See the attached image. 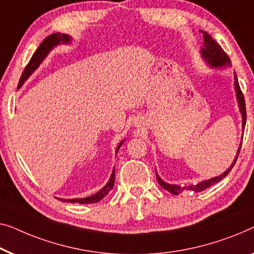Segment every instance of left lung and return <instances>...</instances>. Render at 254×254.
Returning <instances> with one entry per match:
<instances>
[{
    "label": "left lung",
    "instance_id": "1",
    "mask_svg": "<svg viewBox=\"0 0 254 254\" xmlns=\"http://www.w3.org/2000/svg\"><path fill=\"white\" fill-rule=\"evenodd\" d=\"M200 32L203 33V35H204V47L201 48V50H200L201 56H203L204 60L206 61L209 65H211V67H219L220 68V67H222V66L230 65L229 57H228V55L225 53V51H223L221 46H220L219 43L215 41V40H213V38L208 34V33L204 32V31H200ZM234 80H235L234 84H235V90H236L237 102H238V105H240V111H241V115H242V128H243V131H244V127H245V123H246L245 101H244L243 93H242V90L240 88V83H238V79H237L236 74H234ZM242 139H243V138H242ZM241 148H242V142L240 144V148H238L236 158L234 159L233 164H231V166L228 168V170L225 173H223V174L219 175V176H215V178H212L209 180H205V181L198 183V185H196V186L180 187V186H175V185H170V183L164 182L163 180L160 179V176L158 175L157 172H156L157 180H158V182H159V185L163 187L165 190L170 191V192L173 193V194H180L182 192V191H185V190H192V191H194V192H200V191L209 188V187L214 185V183L221 181L222 179H225L226 176L229 174L231 168L234 167L235 163H236L238 154H240V151H241Z\"/></svg>",
    "mask_w": 254,
    "mask_h": 254
}]
</instances>
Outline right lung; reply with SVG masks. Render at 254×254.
<instances>
[{"instance_id": "1", "label": "right lung", "mask_w": 254, "mask_h": 254, "mask_svg": "<svg viewBox=\"0 0 254 254\" xmlns=\"http://www.w3.org/2000/svg\"><path fill=\"white\" fill-rule=\"evenodd\" d=\"M71 40L72 39L69 38V35L61 34V33H54V34L47 36V38L41 42V45L39 46L38 49H36L35 53L33 54L31 61H29V63L27 64L26 67H25L23 74H21V76H20L19 83H18V88L23 86V83L26 81V80L29 78V75H31L32 73L39 67L40 64L42 63V61L45 60V58L48 56V54H49L55 47L61 45V43H69L71 42ZM124 142H125V139L118 145L117 151H118L121 144H123ZM115 173H116L115 168H113L112 174H111V176H110L109 182L106 183V185L103 187V188L98 191V192L93 194V196H89L86 198H74V199H61V200L68 201V203H79V204L97 203V201L103 199V198H104L106 194H108L110 191L112 190L113 186H115Z\"/></svg>"}]
</instances>
